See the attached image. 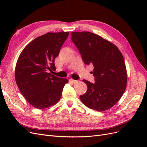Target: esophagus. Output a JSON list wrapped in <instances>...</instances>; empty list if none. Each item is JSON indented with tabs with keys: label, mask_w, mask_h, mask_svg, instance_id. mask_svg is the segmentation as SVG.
<instances>
[{
	"label": "esophagus",
	"mask_w": 147,
	"mask_h": 147,
	"mask_svg": "<svg viewBox=\"0 0 147 147\" xmlns=\"http://www.w3.org/2000/svg\"><path fill=\"white\" fill-rule=\"evenodd\" d=\"M77 80H73V79H70L69 80V82L70 83H72V84H75V83H77Z\"/></svg>",
	"instance_id": "34e87169"
}]
</instances>
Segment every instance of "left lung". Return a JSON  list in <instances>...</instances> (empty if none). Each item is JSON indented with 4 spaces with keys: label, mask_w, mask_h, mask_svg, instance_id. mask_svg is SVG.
I'll use <instances>...</instances> for the list:
<instances>
[{
    "label": "left lung",
    "mask_w": 147,
    "mask_h": 147,
    "mask_svg": "<svg viewBox=\"0 0 147 147\" xmlns=\"http://www.w3.org/2000/svg\"><path fill=\"white\" fill-rule=\"evenodd\" d=\"M71 40L86 65L94 66L95 82L86 80L85 94L80 96L82 103L92 110L103 112L116 104L126 90L127 72L123 56L114 44L89 32H74Z\"/></svg>",
    "instance_id": "obj_1"
}]
</instances>
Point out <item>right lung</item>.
I'll use <instances>...</instances> for the list:
<instances>
[{"label":"right lung","mask_w":147,"mask_h":147,"mask_svg":"<svg viewBox=\"0 0 147 147\" xmlns=\"http://www.w3.org/2000/svg\"><path fill=\"white\" fill-rule=\"evenodd\" d=\"M69 32H48L30 42L20 54L15 68L16 82L30 104L38 109L50 107L61 98L68 80L51 73L55 59Z\"/></svg>","instance_id":"obj_1"}]
</instances>
